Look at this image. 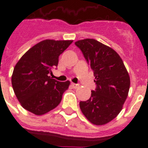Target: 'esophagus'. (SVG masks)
I'll return each instance as SVG.
<instances>
[{
	"mask_svg": "<svg viewBox=\"0 0 148 148\" xmlns=\"http://www.w3.org/2000/svg\"><path fill=\"white\" fill-rule=\"evenodd\" d=\"M71 86H72V87H73L74 89H77V87L79 86V85H78V84H75V83H71Z\"/></svg>",
	"mask_w": 148,
	"mask_h": 148,
	"instance_id": "34e87169",
	"label": "esophagus"
}]
</instances>
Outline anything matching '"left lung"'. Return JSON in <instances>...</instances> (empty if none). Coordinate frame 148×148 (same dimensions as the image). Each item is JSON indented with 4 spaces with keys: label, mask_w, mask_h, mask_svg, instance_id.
<instances>
[{
    "label": "left lung",
    "mask_w": 148,
    "mask_h": 148,
    "mask_svg": "<svg viewBox=\"0 0 148 148\" xmlns=\"http://www.w3.org/2000/svg\"><path fill=\"white\" fill-rule=\"evenodd\" d=\"M95 76L96 90L79 106L87 120L95 125H103L116 117L127 99L130 77L124 62L111 47L93 39L75 42Z\"/></svg>",
    "instance_id": "left-lung-1"
}]
</instances>
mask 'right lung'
I'll return each instance as SVG.
<instances>
[{
	"instance_id": "obj_1",
	"label": "right lung",
	"mask_w": 148,
	"mask_h": 148,
	"mask_svg": "<svg viewBox=\"0 0 148 148\" xmlns=\"http://www.w3.org/2000/svg\"><path fill=\"white\" fill-rule=\"evenodd\" d=\"M73 40L46 39L33 46L16 64L12 75L14 93L22 107L40 116L56 108L70 82L53 79L52 69Z\"/></svg>"
}]
</instances>
